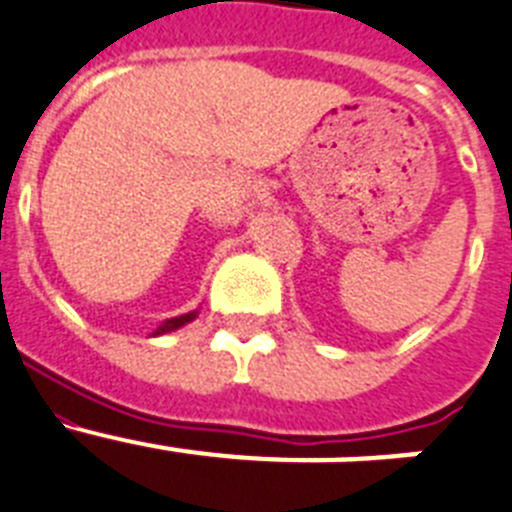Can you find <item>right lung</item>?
Segmentation results:
<instances>
[{"instance_id":"right-lung-1","label":"right lung","mask_w":512,"mask_h":512,"mask_svg":"<svg viewBox=\"0 0 512 512\" xmlns=\"http://www.w3.org/2000/svg\"><path fill=\"white\" fill-rule=\"evenodd\" d=\"M198 317V311H188V314H182V317H172V319H167V322H162L157 327V330H154V335H164V332H175V330H180L182 324H188V322H193V319Z\"/></svg>"}]
</instances>
